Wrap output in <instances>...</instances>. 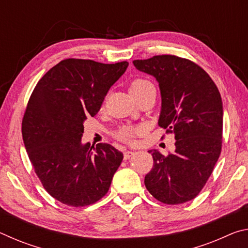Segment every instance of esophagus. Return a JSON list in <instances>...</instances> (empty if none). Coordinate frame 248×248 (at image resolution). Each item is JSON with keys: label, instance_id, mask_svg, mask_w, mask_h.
I'll use <instances>...</instances> for the list:
<instances>
[{"label": "esophagus", "instance_id": "esophagus-1", "mask_svg": "<svg viewBox=\"0 0 248 248\" xmlns=\"http://www.w3.org/2000/svg\"><path fill=\"white\" fill-rule=\"evenodd\" d=\"M133 154H134V152H132V151H125V152L124 153V159H129Z\"/></svg>", "mask_w": 248, "mask_h": 248}]
</instances>
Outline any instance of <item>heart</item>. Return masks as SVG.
Wrapping results in <instances>:
<instances>
[{
	"mask_svg": "<svg viewBox=\"0 0 248 248\" xmlns=\"http://www.w3.org/2000/svg\"><path fill=\"white\" fill-rule=\"evenodd\" d=\"M154 89L153 84L145 78H134L133 81L130 83L129 91L134 98L140 97L141 95H143L146 92ZM143 132V129L139 125H131V124H125L119 128L118 131L116 132V137L119 140L124 142H131L134 137L140 136Z\"/></svg>",
	"mask_w": 248,
	"mask_h": 248,
	"instance_id": "heart-1",
	"label": "heart"
}]
</instances>
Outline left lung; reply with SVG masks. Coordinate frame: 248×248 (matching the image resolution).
<instances>
[{"label":"left lung","mask_w":248,"mask_h":248,"mask_svg":"<svg viewBox=\"0 0 248 248\" xmlns=\"http://www.w3.org/2000/svg\"><path fill=\"white\" fill-rule=\"evenodd\" d=\"M136 68L156 78L161 91L159 127L175 134V151L164 156L150 150L153 169L146 189L166 204L190 201L212 174L221 153L223 106L220 92L203 69L170 54L134 60Z\"/></svg>","instance_id":"1"}]
</instances>
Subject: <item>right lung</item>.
Listing matches in <instances>:
<instances>
[{"mask_svg": "<svg viewBox=\"0 0 248 248\" xmlns=\"http://www.w3.org/2000/svg\"><path fill=\"white\" fill-rule=\"evenodd\" d=\"M128 65L65 59L39 79L28 100L25 148L45 189L62 203L90 205L110 187L124 155L107 143L83 144V124L97 114Z\"/></svg>", "mask_w": 248, "mask_h": 248, "instance_id": "right-lung-1", "label": "right lung"}]
</instances>
